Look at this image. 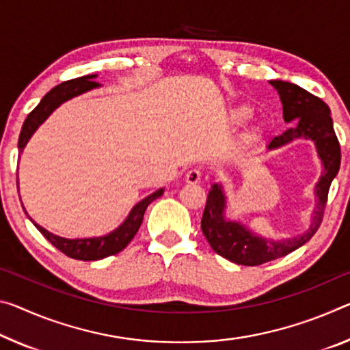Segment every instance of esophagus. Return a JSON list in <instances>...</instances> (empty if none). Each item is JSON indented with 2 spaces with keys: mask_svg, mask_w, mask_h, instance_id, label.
I'll use <instances>...</instances> for the list:
<instances>
[{
  "mask_svg": "<svg viewBox=\"0 0 350 350\" xmlns=\"http://www.w3.org/2000/svg\"><path fill=\"white\" fill-rule=\"evenodd\" d=\"M199 180H201V171H199V170H190L185 174V182H187V184L195 185V184H198Z\"/></svg>",
  "mask_w": 350,
  "mask_h": 350,
  "instance_id": "esophagus-1",
  "label": "esophagus"
}]
</instances>
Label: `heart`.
<instances>
[{"mask_svg":"<svg viewBox=\"0 0 350 350\" xmlns=\"http://www.w3.org/2000/svg\"><path fill=\"white\" fill-rule=\"evenodd\" d=\"M251 115H252V109L249 107V105L241 104V105H235L234 109H230L229 118L232 123L240 124L243 121H246ZM257 137H258V129H255L254 127V129H249L246 134L243 135V143H254L257 140Z\"/></svg>","mask_w":350,"mask_h":350,"instance_id":"1","label":"heart"}]
</instances>
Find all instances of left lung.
<instances>
[{"mask_svg": "<svg viewBox=\"0 0 350 350\" xmlns=\"http://www.w3.org/2000/svg\"><path fill=\"white\" fill-rule=\"evenodd\" d=\"M269 84L279 93L284 120L291 127L282 135L274 137L268 149H279L299 138L312 140L323 165V173L314 187L316 205L308 229L301 235L284 238V240H268L247 229L240 221L227 218L224 187L221 184L212 185L201 221L202 234L216 254L237 265L245 266H257L284 257L305 245L314 235L323 223L329 188L340 171L341 163V149L334 131L329 105L323 99L291 82L275 79L269 81Z\"/></svg>", "mask_w": 350, "mask_h": 350, "instance_id": "obj_1", "label": "left lung"}]
</instances>
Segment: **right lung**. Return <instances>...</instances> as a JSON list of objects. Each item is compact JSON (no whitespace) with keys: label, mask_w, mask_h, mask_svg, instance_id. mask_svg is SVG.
Segmentation results:
<instances>
[{"label":"right lung","mask_w":350,"mask_h":350,"mask_svg":"<svg viewBox=\"0 0 350 350\" xmlns=\"http://www.w3.org/2000/svg\"><path fill=\"white\" fill-rule=\"evenodd\" d=\"M96 77L98 75L82 76V77H77V79L62 82V84L51 88V90L42 98V101L38 103L37 107L32 110V112L27 115V118L25 120L23 127H21V132H20V138H18L20 154L23 152L25 146L27 145V142L31 140V137L34 135V132L40 127V124L45 123V120L59 107L60 104H64L65 101H68V99L75 96H79L82 93L90 92L93 88H98L99 84L95 82ZM163 191L165 188H159L157 191L151 193V195L146 196L145 199H142L140 202H137L134 207H132L129 215L126 216L123 223H121L112 232H109L107 235H103V237L64 238V237L54 235L51 232H48L45 227L38 226L36 221L27 215L26 210L25 213L27 215V218L34 223L37 229L40 230V234L45 237L53 246L57 247L60 252H64L71 258L92 262V260H101V258L109 257V255H115L120 251H123V249L132 241V238L135 237L138 229H140L143 215H145L148 205L152 201H155L157 198L162 196Z\"/></svg>","instance_id":"right-lung-1"}]
</instances>
